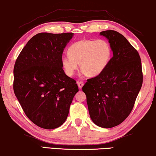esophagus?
<instances>
[{
  "label": "esophagus",
  "mask_w": 156,
  "mask_h": 156,
  "mask_svg": "<svg viewBox=\"0 0 156 156\" xmlns=\"http://www.w3.org/2000/svg\"><path fill=\"white\" fill-rule=\"evenodd\" d=\"M77 84H78V87L80 88V89H81V88L83 87V85H84V83L83 82V81H77Z\"/></svg>",
  "instance_id": "1"
}]
</instances>
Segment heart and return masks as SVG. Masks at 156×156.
<instances>
[{"label": "heart", "mask_w": 156, "mask_h": 156, "mask_svg": "<svg viewBox=\"0 0 156 156\" xmlns=\"http://www.w3.org/2000/svg\"><path fill=\"white\" fill-rule=\"evenodd\" d=\"M68 54L62 58V64L66 75L73 76L78 69L90 77L99 76L105 70L110 61L111 48L103 39H83L72 44Z\"/></svg>", "instance_id": "heart-1"}]
</instances>
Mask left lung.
Wrapping results in <instances>:
<instances>
[{
  "label": "left lung",
  "instance_id": "8db88e82",
  "mask_svg": "<svg viewBox=\"0 0 156 156\" xmlns=\"http://www.w3.org/2000/svg\"><path fill=\"white\" fill-rule=\"evenodd\" d=\"M110 43L113 57L101 74L83 87L92 120L111 128L122 122L134 107L143 83L141 58L137 50L113 30L100 32Z\"/></svg>",
  "mask_w": 156,
  "mask_h": 156
}]
</instances>
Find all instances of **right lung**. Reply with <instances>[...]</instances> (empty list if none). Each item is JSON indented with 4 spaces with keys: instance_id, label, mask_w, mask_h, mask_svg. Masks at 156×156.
Segmentation results:
<instances>
[{
    "instance_id": "1",
    "label": "right lung",
    "mask_w": 156,
    "mask_h": 156,
    "mask_svg": "<svg viewBox=\"0 0 156 156\" xmlns=\"http://www.w3.org/2000/svg\"><path fill=\"white\" fill-rule=\"evenodd\" d=\"M73 33H40L21 51L14 66L13 90L21 106L37 126L52 129L66 120L76 81L62 69L64 48Z\"/></svg>"
}]
</instances>
